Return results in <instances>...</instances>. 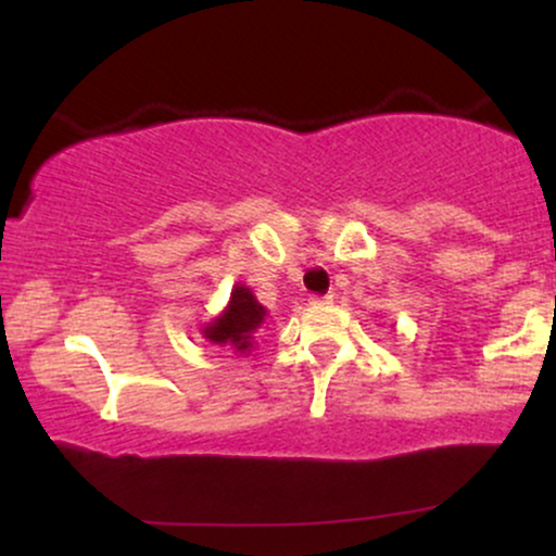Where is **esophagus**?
Masks as SVG:
<instances>
[{"label":"esophagus","instance_id":"obj_1","mask_svg":"<svg viewBox=\"0 0 556 556\" xmlns=\"http://www.w3.org/2000/svg\"><path fill=\"white\" fill-rule=\"evenodd\" d=\"M308 303L311 305H329L331 303V295H311Z\"/></svg>","mask_w":556,"mask_h":556}]
</instances>
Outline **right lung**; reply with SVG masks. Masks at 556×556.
Segmentation results:
<instances>
[{"instance_id": "right-lung-1", "label": "right lung", "mask_w": 556, "mask_h": 556, "mask_svg": "<svg viewBox=\"0 0 556 556\" xmlns=\"http://www.w3.org/2000/svg\"><path fill=\"white\" fill-rule=\"evenodd\" d=\"M266 314L269 311L258 303L251 287L238 282L232 287V292H229V303L225 305V311L214 321L203 324L201 334L212 344L232 350V353L248 355L253 350V344H256V331L264 324Z\"/></svg>"}]
</instances>
